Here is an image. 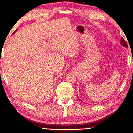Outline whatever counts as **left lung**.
<instances>
[{"mask_svg":"<svg viewBox=\"0 0 133 133\" xmlns=\"http://www.w3.org/2000/svg\"><path fill=\"white\" fill-rule=\"evenodd\" d=\"M121 45H123V46L126 47H128V44L126 42V41L123 38H122L121 40Z\"/></svg>","mask_w":133,"mask_h":133,"instance_id":"obj_1","label":"left lung"}]
</instances>
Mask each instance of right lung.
Returning a JSON list of instances; mask_svg holds the SVG:
<instances>
[{"instance_id": "add662e5", "label": "right lung", "mask_w": 133, "mask_h": 133, "mask_svg": "<svg viewBox=\"0 0 133 133\" xmlns=\"http://www.w3.org/2000/svg\"><path fill=\"white\" fill-rule=\"evenodd\" d=\"M16 32V30H15V31L14 32H14Z\"/></svg>"}]
</instances>
